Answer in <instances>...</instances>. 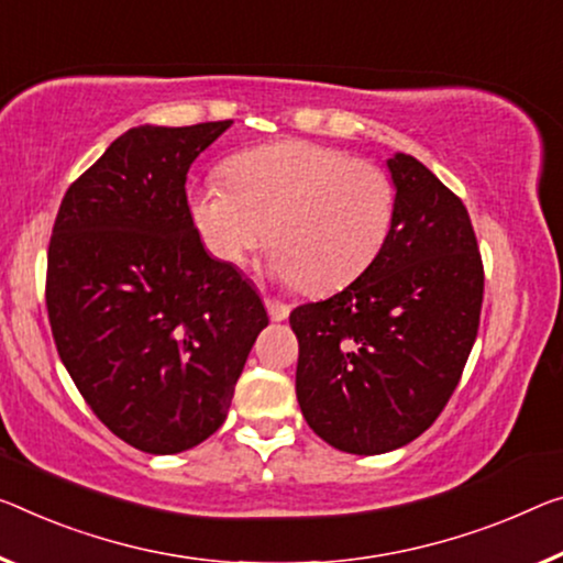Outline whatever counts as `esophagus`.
<instances>
[{
  "mask_svg": "<svg viewBox=\"0 0 563 563\" xmlns=\"http://www.w3.org/2000/svg\"><path fill=\"white\" fill-rule=\"evenodd\" d=\"M264 305H266V311H269L272 322H284V319H287L289 311H291L289 305H284V301H276L272 297H264Z\"/></svg>",
  "mask_w": 563,
  "mask_h": 563,
  "instance_id": "1",
  "label": "esophagus"
}]
</instances>
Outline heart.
<instances>
[{"mask_svg":"<svg viewBox=\"0 0 563 563\" xmlns=\"http://www.w3.org/2000/svg\"><path fill=\"white\" fill-rule=\"evenodd\" d=\"M223 184L188 191V213L213 258L241 266L264 241L269 269L311 294L347 287L383 252L395 186L383 168L307 141L231 155Z\"/></svg>","mask_w":563,"mask_h":563,"instance_id":"1","label":"heart"}]
</instances>
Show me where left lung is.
Segmentation results:
<instances>
[{
  "label": "left lung",
  "mask_w": 563,
  "mask_h": 563,
  "mask_svg": "<svg viewBox=\"0 0 563 563\" xmlns=\"http://www.w3.org/2000/svg\"><path fill=\"white\" fill-rule=\"evenodd\" d=\"M395 221L347 289L289 314L297 400L336 451L379 455L426 432L478 334L483 264L468 211L412 155L387 158Z\"/></svg>",
  "instance_id": "8db88e82"
}]
</instances>
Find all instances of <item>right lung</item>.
Segmentation results:
<instances>
[{
	"mask_svg": "<svg viewBox=\"0 0 563 563\" xmlns=\"http://www.w3.org/2000/svg\"><path fill=\"white\" fill-rule=\"evenodd\" d=\"M229 128H131L67 188L52 229L59 360L92 412L151 455L184 453L223 426L269 324L256 289L206 252L188 213V168Z\"/></svg>",
	"mask_w": 563,
	"mask_h": 563,
	"instance_id": "1",
	"label": "right lung"
}]
</instances>
